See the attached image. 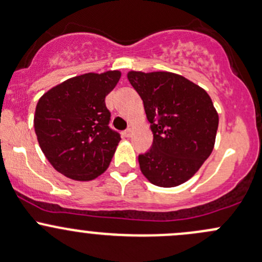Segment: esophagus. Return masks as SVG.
<instances>
[{"instance_id": "esophagus-1", "label": "esophagus", "mask_w": 262, "mask_h": 262, "mask_svg": "<svg viewBox=\"0 0 262 262\" xmlns=\"http://www.w3.org/2000/svg\"><path fill=\"white\" fill-rule=\"evenodd\" d=\"M122 135H123V137H131L132 136V130H131V128H128V130L123 131Z\"/></svg>"}]
</instances>
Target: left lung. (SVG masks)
<instances>
[{"label":"left lung","mask_w":262,"mask_h":262,"mask_svg":"<svg viewBox=\"0 0 262 262\" xmlns=\"http://www.w3.org/2000/svg\"><path fill=\"white\" fill-rule=\"evenodd\" d=\"M143 101L154 142L140 155L143 176L160 187H175L195 175L213 150L219 115L202 87L172 72L130 71Z\"/></svg>","instance_id":"1"}]
</instances>
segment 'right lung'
Wrapping results in <instances>:
<instances>
[{"instance_id":"add662e5","label":"right lung","mask_w":262,"mask_h":262,"mask_svg":"<svg viewBox=\"0 0 262 262\" xmlns=\"http://www.w3.org/2000/svg\"><path fill=\"white\" fill-rule=\"evenodd\" d=\"M120 71L83 74L52 87L38 100L33 126L42 152L56 171L91 181L107 170L121 137L108 127L105 98Z\"/></svg>"}]
</instances>
